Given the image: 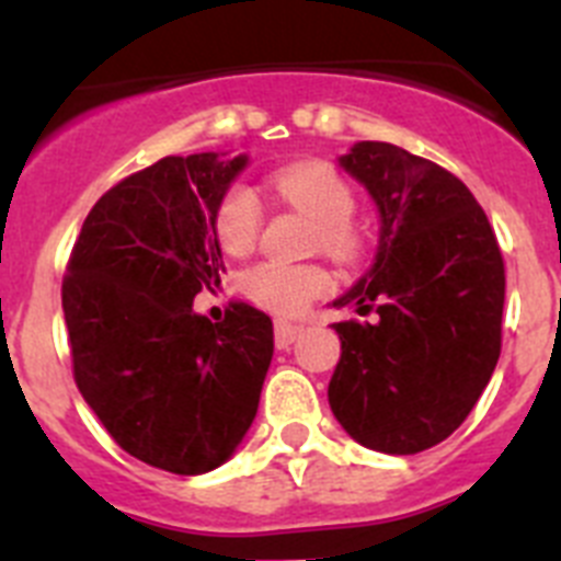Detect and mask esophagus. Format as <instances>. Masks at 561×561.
I'll return each instance as SVG.
<instances>
[{
	"mask_svg": "<svg viewBox=\"0 0 561 561\" xmlns=\"http://www.w3.org/2000/svg\"><path fill=\"white\" fill-rule=\"evenodd\" d=\"M300 334H304V325L286 323V320H277V323H275V345H277V348H289L291 342H295Z\"/></svg>",
	"mask_w": 561,
	"mask_h": 561,
	"instance_id": "1",
	"label": "esophagus"
}]
</instances>
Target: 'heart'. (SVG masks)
Here are the masks:
<instances>
[{
  "label": "heart",
  "instance_id": "1",
  "mask_svg": "<svg viewBox=\"0 0 561 561\" xmlns=\"http://www.w3.org/2000/svg\"><path fill=\"white\" fill-rule=\"evenodd\" d=\"M272 187L284 202L304 207L323 225V250L336 257H354L359 250L351 219H354V191L340 173L325 162H300L277 171ZM216 236L230 255H247L257 244L264 207L257 193L247 185H232L216 207ZM331 289V275L320 266H297L284 261H264L244 275V291L252 304L275 314H300L314 297Z\"/></svg>",
  "mask_w": 561,
  "mask_h": 561
}]
</instances>
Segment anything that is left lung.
Segmentation results:
<instances>
[{"instance_id":"8db88e82","label":"left lung","mask_w":561,"mask_h":561,"mask_svg":"<svg viewBox=\"0 0 561 561\" xmlns=\"http://www.w3.org/2000/svg\"><path fill=\"white\" fill-rule=\"evenodd\" d=\"M340 168L379 213L370 270L334 300L374 323H334L329 381L342 430L388 455L435 447L463 424L500 359L505 272L483 207L447 168L390 142H356Z\"/></svg>"}]
</instances>
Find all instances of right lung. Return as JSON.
<instances>
[{
  "label": "right lung",
  "mask_w": 561,
  "mask_h": 561,
  "mask_svg": "<svg viewBox=\"0 0 561 561\" xmlns=\"http://www.w3.org/2000/svg\"><path fill=\"white\" fill-rule=\"evenodd\" d=\"M247 165L205 151L131 173L89 210L61 286L78 390L128 455L173 474L232 458L275 351L264 311H193L225 272L213 219Z\"/></svg>",
  "instance_id": "add662e5"
}]
</instances>
